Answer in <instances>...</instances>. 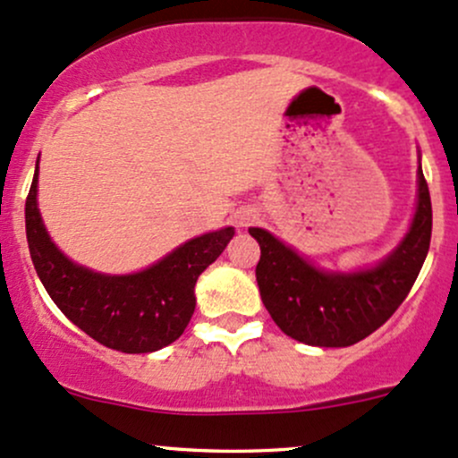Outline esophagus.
<instances>
[{
  "instance_id": "34e87169",
  "label": "esophagus",
  "mask_w": 458,
  "mask_h": 458,
  "mask_svg": "<svg viewBox=\"0 0 458 458\" xmlns=\"http://www.w3.org/2000/svg\"><path fill=\"white\" fill-rule=\"evenodd\" d=\"M255 218V214H250V211H240L238 214V225H242V227H247L250 220Z\"/></svg>"
}]
</instances>
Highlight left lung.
I'll list each match as a JSON object with an SVG mask.
<instances>
[{"label": "left lung", "mask_w": 458, "mask_h": 458, "mask_svg": "<svg viewBox=\"0 0 458 458\" xmlns=\"http://www.w3.org/2000/svg\"><path fill=\"white\" fill-rule=\"evenodd\" d=\"M262 255L255 267L259 294L277 327L314 347H349L385 326L411 293L430 249L432 205L417 170V205L395 249L373 267L326 270L267 229L250 227Z\"/></svg>", "instance_id": "left-lung-1"}]
</instances>
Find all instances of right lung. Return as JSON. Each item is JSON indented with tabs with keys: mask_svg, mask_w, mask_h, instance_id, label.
<instances>
[{
	"mask_svg": "<svg viewBox=\"0 0 458 458\" xmlns=\"http://www.w3.org/2000/svg\"><path fill=\"white\" fill-rule=\"evenodd\" d=\"M37 191L38 159L26 200V235L38 279L58 310L73 326L117 352L150 353L174 343L194 314L196 279L223 253L235 229L223 227L191 238L137 273H98L76 264L52 242Z\"/></svg>",
	"mask_w": 458,
	"mask_h": 458,
	"instance_id": "right-lung-1",
	"label": "right lung"
}]
</instances>
